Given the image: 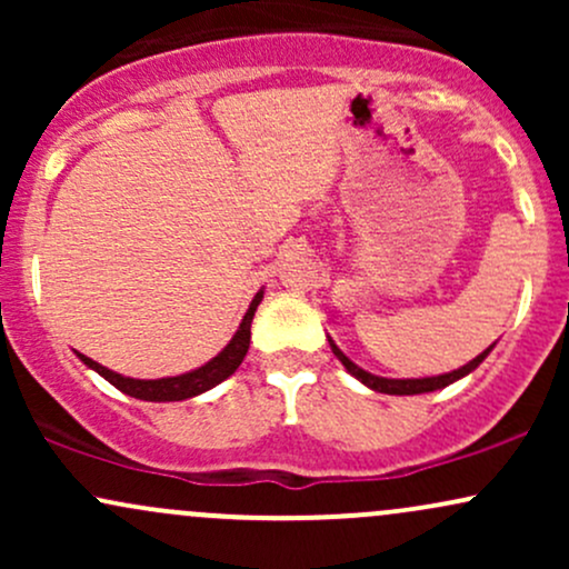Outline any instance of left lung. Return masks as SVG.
Returning a JSON list of instances; mask_svg holds the SVG:
<instances>
[{"instance_id": "8db88e82", "label": "left lung", "mask_w": 569, "mask_h": 569, "mask_svg": "<svg viewBox=\"0 0 569 569\" xmlns=\"http://www.w3.org/2000/svg\"><path fill=\"white\" fill-rule=\"evenodd\" d=\"M329 345H331V352H335L339 361H342V367L348 369L358 382H363V385H367V388L377 390V393H388V396H417V393H433V390L447 388V385H452L457 380H462V377L471 375V371L479 367V363L489 356V350L495 348V345H489L485 352H479V356H476L473 361H468L466 367H460V369H455V371H447V375L420 377V380H388V377H377V375H371V371H367V369L356 367V363H352L350 358L337 348L335 339H331V337H329Z\"/></svg>"}]
</instances>
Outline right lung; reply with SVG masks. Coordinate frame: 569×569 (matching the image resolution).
<instances>
[{
    "instance_id": "1",
    "label": "right lung",
    "mask_w": 569,
    "mask_h": 569,
    "mask_svg": "<svg viewBox=\"0 0 569 569\" xmlns=\"http://www.w3.org/2000/svg\"><path fill=\"white\" fill-rule=\"evenodd\" d=\"M262 297H264V291L259 289L257 297H253L251 305H248V310H246L243 321H240V326H238V331H234L230 342H227V348L221 350L219 356H213L208 363H202V367L187 371V375L162 377V380H133V377H122L112 369L101 367V363L93 361V358L82 356V352H77V356H80V361L84 363V367L98 371L103 380L112 382L117 390H122V393L141 398V401H184V398L200 396V393H206V390L217 388L219 382H224L227 377L234 375V369L243 363L248 345H251L253 312H257Z\"/></svg>"
}]
</instances>
